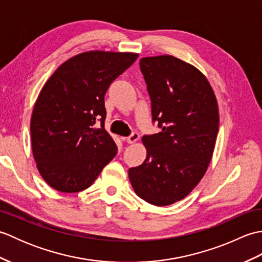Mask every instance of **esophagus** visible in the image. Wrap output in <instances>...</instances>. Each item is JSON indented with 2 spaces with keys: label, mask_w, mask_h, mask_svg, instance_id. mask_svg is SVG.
Instances as JSON below:
<instances>
[{
  "label": "esophagus",
  "mask_w": 262,
  "mask_h": 262,
  "mask_svg": "<svg viewBox=\"0 0 262 262\" xmlns=\"http://www.w3.org/2000/svg\"><path fill=\"white\" fill-rule=\"evenodd\" d=\"M138 138H140V135L137 134V133H133V134L130 136L126 137V142L128 144H134L135 142L138 141Z\"/></svg>",
  "instance_id": "1"
}]
</instances>
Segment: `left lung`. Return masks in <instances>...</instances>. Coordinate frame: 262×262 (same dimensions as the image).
Returning a JSON list of instances; mask_svg holds the SVG:
<instances>
[{
    "instance_id": "left-lung-1",
    "label": "left lung",
    "mask_w": 262,
    "mask_h": 262,
    "mask_svg": "<svg viewBox=\"0 0 262 262\" xmlns=\"http://www.w3.org/2000/svg\"><path fill=\"white\" fill-rule=\"evenodd\" d=\"M141 71L162 130L145 135L144 162L128 170L138 197L168 206L192 191L207 171L219 133V104L202 72L171 55L143 57Z\"/></svg>"
}]
</instances>
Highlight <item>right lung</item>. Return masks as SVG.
I'll use <instances>...</instances> for the list:
<instances>
[{
    "instance_id": "obj_1",
    "label": "right lung",
    "mask_w": 262,
    "mask_h": 262,
    "mask_svg": "<svg viewBox=\"0 0 262 262\" xmlns=\"http://www.w3.org/2000/svg\"><path fill=\"white\" fill-rule=\"evenodd\" d=\"M138 57L135 53L90 51L71 57L43 84L33 105V159L49 186L60 192L90 187L117 154L104 129V94ZM99 119L102 127H94Z\"/></svg>"
}]
</instances>
